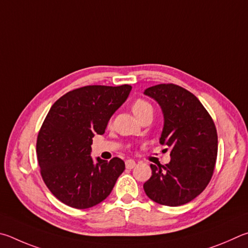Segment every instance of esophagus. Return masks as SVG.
Wrapping results in <instances>:
<instances>
[{
  "instance_id": "esophagus-1",
  "label": "esophagus",
  "mask_w": 248,
  "mask_h": 248,
  "mask_svg": "<svg viewBox=\"0 0 248 248\" xmlns=\"http://www.w3.org/2000/svg\"><path fill=\"white\" fill-rule=\"evenodd\" d=\"M125 166H126V169H129V170H131V169H133L134 167L136 166V162L134 161V160L129 159V160H126V161H125Z\"/></svg>"
}]
</instances>
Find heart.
Wrapping results in <instances>:
<instances>
[{"label": "heart", "mask_w": 248, "mask_h": 248, "mask_svg": "<svg viewBox=\"0 0 248 248\" xmlns=\"http://www.w3.org/2000/svg\"><path fill=\"white\" fill-rule=\"evenodd\" d=\"M132 111L134 113V115H135L138 119L140 115L145 114V113H147V112H150V111L153 112V107H151V104L149 102H147L146 100L138 99L133 103Z\"/></svg>", "instance_id": "heart-1"}]
</instances>
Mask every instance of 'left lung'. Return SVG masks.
Segmentation results:
<instances>
[{
    "mask_svg": "<svg viewBox=\"0 0 248 248\" xmlns=\"http://www.w3.org/2000/svg\"><path fill=\"white\" fill-rule=\"evenodd\" d=\"M144 94L161 108L164 121L159 141L171 153L166 166L150 164L153 175L144 184L145 193L160 205H185L211 180L218 153L215 123L201 101L180 86H153Z\"/></svg>",
    "mask_w": 248,
    "mask_h": 248,
    "instance_id": "1",
    "label": "left lung"
}]
</instances>
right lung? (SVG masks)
Masks as SVG:
<instances>
[{
  "label": "right lung",
  "instance_id": "add662e5",
  "mask_svg": "<svg viewBox=\"0 0 248 248\" xmlns=\"http://www.w3.org/2000/svg\"><path fill=\"white\" fill-rule=\"evenodd\" d=\"M132 86H86L61 97L43 122L37 140L41 176L54 196L69 207L86 209L103 202L125 170L120 158L91 157L94 134L102 135Z\"/></svg>",
  "mask_w": 248,
  "mask_h": 248
}]
</instances>
